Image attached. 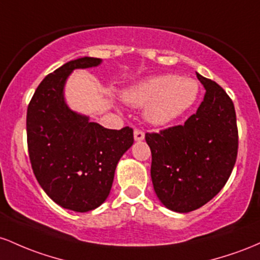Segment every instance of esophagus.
Here are the masks:
<instances>
[{
	"label": "esophagus",
	"mask_w": 260,
	"mask_h": 260,
	"mask_svg": "<svg viewBox=\"0 0 260 260\" xmlns=\"http://www.w3.org/2000/svg\"><path fill=\"white\" fill-rule=\"evenodd\" d=\"M134 139H135V141H142V140L145 139L144 131L140 129H135V131H134Z\"/></svg>",
	"instance_id": "1"
}]
</instances>
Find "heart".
<instances>
[{"mask_svg":"<svg viewBox=\"0 0 260 260\" xmlns=\"http://www.w3.org/2000/svg\"><path fill=\"white\" fill-rule=\"evenodd\" d=\"M199 87L190 78L161 75L147 78L122 93L134 106L148 104L146 116L153 124H166L182 115L197 101Z\"/></svg>","mask_w":260,"mask_h":260,"instance_id":"b5f03b06","label":"heart"}]
</instances>
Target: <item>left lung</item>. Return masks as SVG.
<instances>
[{
  "mask_svg": "<svg viewBox=\"0 0 260 260\" xmlns=\"http://www.w3.org/2000/svg\"><path fill=\"white\" fill-rule=\"evenodd\" d=\"M206 93L184 125L147 133L152 153L151 178L166 208L190 212L223 188L237 159L235 106L221 86L197 74Z\"/></svg>",
  "mask_w": 260,
  "mask_h": 260,
  "instance_id": "8db88e82",
  "label": "left lung"
}]
</instances>
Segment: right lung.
Instances as JSON below:
<instances>
[{"instance_id":"obj_1","label":"right lung","mask_w":260,"mask_h":260,"mask_svg":"<svg viewBox=\"0 0 260 260\" xmlns=\"http://www.w3.org/2000/svg\"><path fill=\"white\" fill-rule=\"evenodd\" d=\"M102 62L81 57L55 70L38 86L27 110L29 159L38 183L62 208L87 212L106 201L116 165L134 144V131L110 130L72 112L63 86L75 69Z\"/></svg>"}]
</instances>
